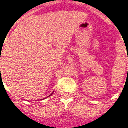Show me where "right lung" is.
<instances>
[{
    "instance_id": "obj_1",
    "label": "right lung",
    "mask_w": 128,
    "mask_h": 128,
    "mask_svg": "<svg viewBox=\"0 0 128 128\" xmlns=\"http://www.w3.org/2000/svg\"><path fill=\"white\" fill-rule=\"evenodd\" d=\"M52 94H53V93H52ZM51 94H50V95H51ZM49 96H50V95H49Z\"/></svg>"
}]
</instances>
